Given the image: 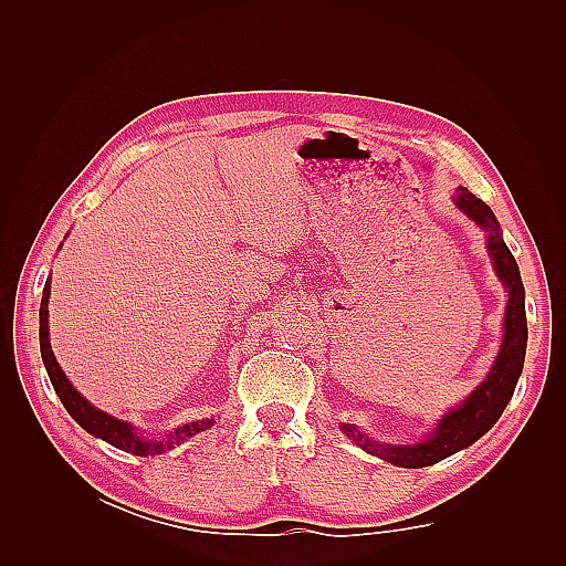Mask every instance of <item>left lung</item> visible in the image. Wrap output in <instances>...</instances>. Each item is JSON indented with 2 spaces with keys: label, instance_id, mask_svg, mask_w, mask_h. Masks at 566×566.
Returning a JSON list of instances; mask_svg holds the SVG:
<instances>
[{
  "label": "left lung",
  "instance_id": "8db88e82",
  "mask_svg": "<svg viewBox=\"0 0 566 566\" xmlns=\"http://www.w3.org/2000/svg\"><path fill=\"white\" fill-rule=\"evenodd\" d=\"M458 208L474 219L479 227L489 231V250L495 264V273L507 287V310H505V333L501 354L495 358L486 380L479 385L470 399L460 408L443 416L430 439L413 447H389V443H375L356 430L354 424H342V432L354 439L364 451L378 455L391 465L399 468H427L434 462L458 453L470 447L479 437L486 434L491 427L503 416L507 401L515 394L520 373L526 354V312H524V285L520 276V266L512 256L510 248L503 243L499 221L484 200H479L468 188H460L455 198Z\"/></svg>",
  "mask_w": 566,
  "mask_h": 566
}]
</instances>
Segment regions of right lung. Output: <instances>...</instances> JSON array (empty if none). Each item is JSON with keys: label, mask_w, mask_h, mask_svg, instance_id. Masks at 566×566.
I'll return each instance as SVG.
<instances>
[{"label": "right lung", "mask_w": 566, "mask_h": 566, "mask_svg": "<svg viewBox=\"0 0 566 566\" xmlns=\"http://www.w3.org/2000/svg\"><path fill=\"white\" fill-rule=\"evenodd\" d=\"M49 293H51V281L46 279L44 293H42V306H40V349H42V361L46 366L49 380H51V385H54L61 403L65 406L67 413H71L90 434L104 439V441L113 443L115 449H123V451L134 453V455H158V453L169 451L172 447H179L184 439L193 437V434H198L202 430H208V427L214 422V420H198V422L179 427V430L169 439H163V441H150L148 439L146 441V439H139V434L132 430V424L111 418L108 413H104V410L94 408L87 399L80 397V394L75 391V387L67 382V378L63 375V370H61V366L56 361V356H54V352H51V345H49V328H46Z\"/></svg>", "instance_id": "1"}]
</instances>
